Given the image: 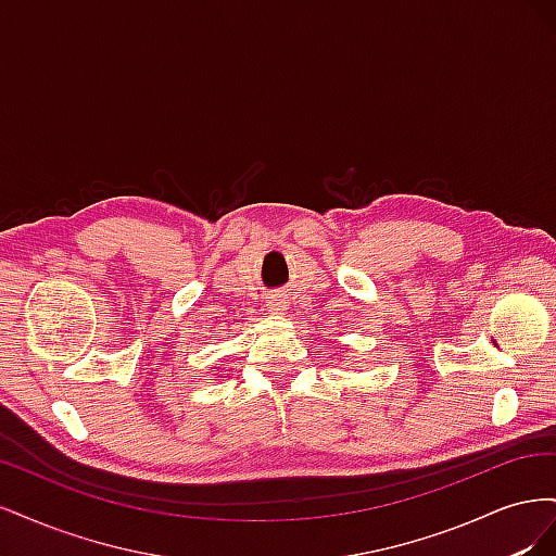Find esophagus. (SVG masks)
I'll return each mask as SVG.
<instances>
[{
	"instance_id": "1",
	"label": "esophagus",
	"mask_w": 556,
	"mask_h": 556,
	"mask_svg": "<svg viewBox=\"0 0 556 556\" xmlns=\"http://www.w3.org/2000/svg\"><path fill=\"white\" fill-rule=\"evenodd\" d=\"M266 308H268V313H274V315H282L285 311H288V299L280 296V294L268 296V301H266Z\"/></svg>"
}]
</instances>
